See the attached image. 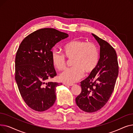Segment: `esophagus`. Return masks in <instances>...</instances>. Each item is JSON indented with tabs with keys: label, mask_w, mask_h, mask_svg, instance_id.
<instances>
[{
	"label": "esophagus",
	"mask_w": 133,
	"mask_h": 133,
	"mask_svg": "<svg viewBox=\"0 0 133 133\" xmlns=\"http://www.w3.org/2000/svg\"><path fill=\"white\" fill-rule=\"evenodd\" d=\"M64 85H66V86H72L73 85V83H66V82L64 83Z\"/></svg>",
	"instance_id": "esophagus-1"
}]
</instances>
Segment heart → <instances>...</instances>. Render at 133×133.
I'll return each mask as SVG.
<instances>
[{
  "label": "heart",
  "mask_w": 133,
  "mask_h": 133,
  "mask_svg": "<svg viewBox=\"0 0 133 133\" xmlns=\"http://www.w3.org/2000/svg\"><path fill=\"white\" fill-rule=\"evenodd\" d=\"M64 54L54 50L52 52V61L59 71L65 69L66 59L72 60L73 67L66 69L59 75L60 79L68 83H73L81 79L84 74L93 72L99 61L98 48L93 43L74 39L63 47Z\"/></svg>",
  "instance_id": "obj_1"
}]
</instances>
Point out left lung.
Masks as SVG:
<instances>
[{
    "label": "left lung",
    "instance_id": "left-lung-1",
    "mask_svg": "<svg viewBox=\"0 0 133 133\" xmlns=\"http://www.w3.org/2000/svg\"><path fill=\"white\" fill-rule=\"evenodd\" d=\"M100 46V59L95 70L81 83V92L75 98L83 111L93 113L102 108L112 94L118 76L116 53L107 41L92 33Z\"/></svg>",
    "mask_w": 133,
    "mask_h": 133
}]
</instances>
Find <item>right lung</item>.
Wrapping results in <instances>:
<instances>
[{
    "label": "right lung",
    "instance_id": "right-lung-1",
    "mask_svg": "<svg viewBox=\"0 0 133 133\" xmlns=\"http://www.w3.org/2000/svg\"><path fill=\"white\" fill-rule=\"evenodd\" d=\"M68 34L51 28L35 31L21 43L15 60V79L27 106L38 111L51 107L56 100V88L61 83L46 81L56 76L52 49Z\"/></svg>",
    "mask_w": 133,
    "mask_h": 133
}]
</instances>
